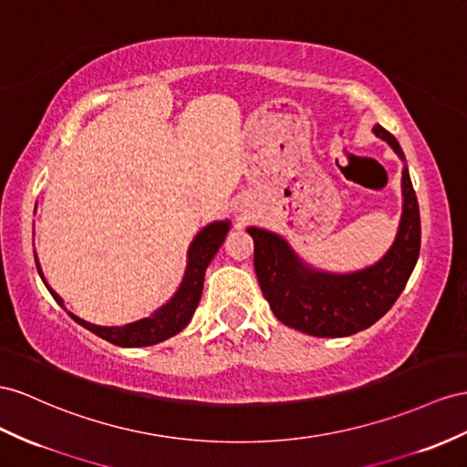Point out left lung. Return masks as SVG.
<instances>
[{"label": "left lung", "mask_w": 467, "mask_h": 467, "mask_svg": "<svg viewBox=\"0 0 467 467\" xmlns=\"http://www.w3.org/2000/svg\"><path fill=\"white\" fill-rule=\"evenodd\" d=\"M375 134L404 160L397 138L382 126ZM402 219L385 258L367 270L331 276L304 266L274 233L250 226L260 290L282 324L316 337H345L370 327L404 290L420 253V213L409 170H402Z\"/></svg>", "instance_id": "8db88e82"}]
</instances>
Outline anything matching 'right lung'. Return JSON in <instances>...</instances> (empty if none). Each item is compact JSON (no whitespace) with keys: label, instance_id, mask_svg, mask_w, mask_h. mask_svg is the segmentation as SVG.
<instances>
[{"label":"right lung","instance_id":"add662e5","mask_svg":"<svg viewBox=\"0 0 467 467\" xmlns=\"http://www.w3.org/2000/svg\"><path fill=\"white\" fill-rule=\"evenodd\" d=\"M226 233H229V223L221 221V223H213L205 226V229L195 236L193 244L189 248L187 272L182 285H179V290L171 300L167 302L161 309H158L153 316L143 317L140 321H134V324H128L122 327H100V326H92L88 321L80 319L73 314L68 316L82 327L92 331L94 336H99L114 345H119V348H146V345L170 339L171 336H175V333L182 331L189 324L191 316L195 314L201 294H202V282H205V270L209 266V262L213 260V256L217 254L221 244L224 243ZM35 262H37V270L43 278L37 254H35ZM47 288H49V285H47ZM49 292L55 300L63 306L61 297H58L51 288Z\"/></svg>","mask_w":467,"mask_h":467}]
</instances>
